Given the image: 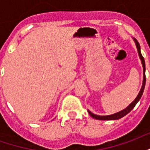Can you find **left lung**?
<instances>
[{
	"label": "left lung",
	"mask_w": 150,
	"mask_h": 150,
	"mask_svg": "<svg viewBox=\"0 0 150 150\" xmlns=\"http://www.w3.org/2000/svg\"><path fill=\"white\" fill-rule=\"evenodd\" d=\"M134 42L136 43V46L137 48V52H138L139 57L140 59L142 60V66H143V83H142V87L141 88V90L139 91L138 95L136 97V99L132 101L131 104H129L128 107L125 108L124 110L120 111L119 112H116L115 114H112V115H109V116H99V115H96L94 113H92L91 112L88 110V112L90 114V116L91 117H93L96 120H118L122 118L123 116H125V115H127L128 113L130 112L131 110H132L133 108L135 107V105L137 104V102L140 100V99L142 97V94H143V91H144V89H145V59L143 58V56L142 55V53H141V47H140V44L139 42L137 41V39L133 38Z\"/></svg>",
	"instance_id": "8db88e82"
}]
</instances>
